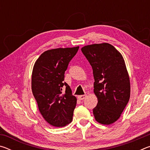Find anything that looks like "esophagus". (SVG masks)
Segmentation results:
<instances>
[{
    "instance_id": "esophagus-1",
    "label": "esophagus",
    "mask_w": 150,
    "mask_h": 150,
    "mask_svg": "<svg viewBox=\"0 0 150 150\" xmlns=\"http://www.w3.org/2000/svg\"><path fill=\"white\" fill-rule=\"evenodd\" d=\"M86 96H87V95H79L78 96V98L79 100H83V99H85Z\"/></svg>"
}]
</instances>
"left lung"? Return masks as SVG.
Instances as JSON below:
<instances>
[{"label":"left lung","mask_w":150,"mask_h":150,"mask_svg":"<svg viewBox=\"0 0 150 150\" xmlns=\"http://www.w3.org/2000/svg\"><path fill=\"white\" fill-rule=\"evenodd\" d=\"M81 51L93 71L94 93L98 98L94 116L98 123L109 125L120 117L130 99V77L125 62L108 43L85 45Z\"/></svg>","instance_id":"8db88e82"}]
</instances>
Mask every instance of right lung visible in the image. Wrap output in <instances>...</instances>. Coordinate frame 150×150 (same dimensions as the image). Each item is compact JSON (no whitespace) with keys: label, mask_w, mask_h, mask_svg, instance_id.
<instances>
[{"label":"right lung","mask_w":150,"mask_h":150,"mask_svg":"<svg viewBox=\"0 0 150 150\" xmlns=\"http://www.w3.org/2000/svg\"><path fill=\"white\" fill-rule=\"evenodd\" d=\"M79 47L56 48L44 52L35 62L32 91L39 110L47 123L63 127L71 122L77 98L63 82L65 71ZM66 86L65 93L62 88Z\"/></svg>","instance_id":"1"}]
</instances>
